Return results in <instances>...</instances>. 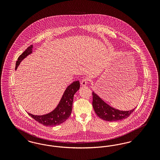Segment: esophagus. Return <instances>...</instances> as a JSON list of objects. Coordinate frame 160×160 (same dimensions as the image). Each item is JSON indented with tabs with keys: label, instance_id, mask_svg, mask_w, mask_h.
<instances>
[{
	"label": "esophagus",
	"instance_id": "obj_1",
	"mask_svg": "<svg viewBox=\"0 0 160 160\" xmlns=\"http://www.w3.org/2000/svg\"><path fill=\"white\" fill-rule=\"evenodd\" d=\"M89 81L88 78H84L83 79L81 82V84L82 86H85Z\"/></svg>",
	"mask_w": 160,
	"mask_h": 160
}]
</instances>
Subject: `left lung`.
Segmentation results:
<instances>
[{
	"label": "left lung",
	"instance_id": "8db88e82",
	"mask_svg": "<svg viewBox=\"0 0 160 160\" xmlns=\"http://www.w3.org/2000/svg\"><path fill=\"white\" fill-rule=\"evenodd\" d=\"M92 106L95 113L101 119L107 121L112 122L126 119L136 108L129 111L119 110L108 105L94 92H92Z\"/></svg>",
	"mask_w": 160,
	"mask_h": 160
}]
</instances>
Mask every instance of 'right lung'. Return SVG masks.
Returning <instances> with one entry per match:
<instances>
[{
  "label": "right lung",
  "instance_id": "obj_1",
  "mask_svg": "<svg viewBox=\"0 0 160 160\" xmlns=\"http://www.w3.org/2000/svg\"><path fill=\"white\" fill-rule=\"evenodd\" d=\"M33 46L31 45L22 54L16 62L15 69H17L20 62L32 53ZM80 88L79 81L74 82L72 83L69 84L66 90L64 92L61 101L56 107V108L48 114L44 115H33L29 113L28 114L34 119L36 121L46 126L53 127L60 125L62 123L66 121L72 112V102L74 99V95Z\"/></svg>",
  "mask_w": 160,
  "mask_h": 160
}]
</instances>
